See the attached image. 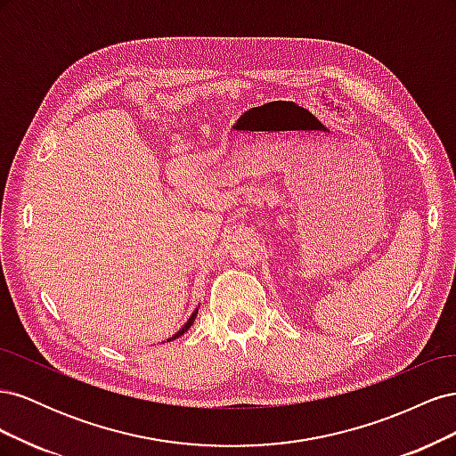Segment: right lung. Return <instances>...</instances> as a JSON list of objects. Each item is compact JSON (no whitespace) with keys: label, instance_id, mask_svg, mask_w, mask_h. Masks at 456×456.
I'll return each mask as SVG.
<instances>
[{"label":"right lung","instance_id":"obj_1","mask_svg":"<svg viewBox=\"0 0 456 456\" xmlns=\"http://www.w3.org/2000/svg\"><path fill=\"white\" fill-rule=\"evenodd\" d=\"M196 315H198V310H194V314H191V315H190V320H188V322L184 323V327H183L181 330H178V333H176L175 337H171L169 340H175V338H178V337H181V335H184V333H186V330H188V329L191 327V323H194V320H196Z\"/></svg>","mask_w":456,"mask_h":456}]
</instances>
